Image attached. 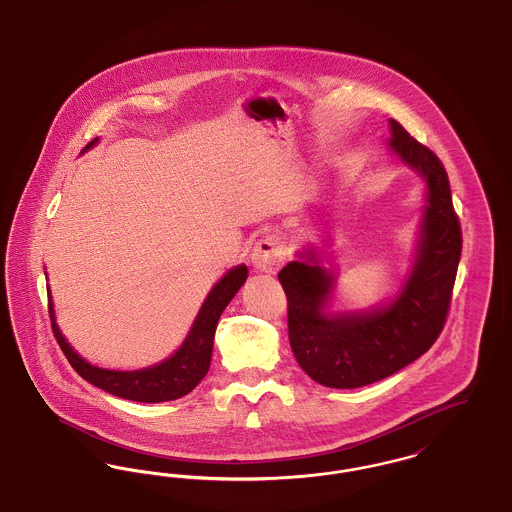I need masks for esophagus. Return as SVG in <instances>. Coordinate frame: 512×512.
Returning <instances> with one entry per match:
<instances>
[{
  "label": "esophagus",
  "mask_w": 512,
  "mask_h": 512,
  "mask_svg": "<svg viewBox=\"0 0 512 512\" xmlns=\"http://www.w3.org/2000/svg\"><path fill=\"white\" fill-rule=\"evenodd\" d=\"M288 253H286V245L282 242V238L274 232L265 234L253 249L251 261L253 267L259 272H267V274H276L282 265L286 263Z\"/></svg>",
  "instance_id": "obj_1"
}]
</instances>
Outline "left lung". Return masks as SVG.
<instances>
[{"label": "left lung", "instance_id": "left-lung-1", "mask_svg": "<svg viewBox=\"0 0 512 512\" xmlns=\"http://www.w3.org/2000/svg\"><path fill=\"white\" fill-rule=\"evenodd\" d=\"M390 147L428 184V205L413 272L388 307L363 315H328V274L309 253L278 280L288 297V336L299 366L322 386L351 390L411 365L438 340L449 315L463 251L449 178L438 155L390 119Z\"/></svg>", "mask_w": 512, "mask_h": 512}]
</instances>
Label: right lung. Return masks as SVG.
<instances>
[{
	"label": "right lung",
	"instance_id": "add662e5",
	"mask_svg": "<svg viewBox=\"0 0 512 512\" xmlns=\"http://www.w3.org/2000/svg\"><path fill=\"white\" fill-rule=\"evenodd\" d=\"M94 144L96 140H92L86 147H92ZM245 278H247V268L244 265L232 268L205 299L182 347L172 355L171 359L144 370L119 372V370H105V368L86 363L82 357L76 355L73 347L61 336L53 318V311L49 307L51 330L61 351L65 353L67 361L86 382L98 386L111 395L130 399V401H140V403L172 401L190 393L205 378L211 365L217 322L226 305L242 288Z\"/></svg>",
	"mask_w": 512,
	"mask_h": 512
}]
</instances>
